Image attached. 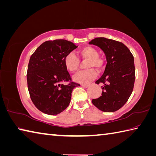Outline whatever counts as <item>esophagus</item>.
<instances>
[{
	"label": "esophagus",
	"instance_id": "esophagus-1",
	"mask_svg": "<svg viewBox=\"0 0 156 156\" xmlns=\"http://www.w3.org/2000/svg\"><path fill=\"white\" fill-rule=\"evenodd\" d=\"M82 87H83L84 88H87L89 87V84H82Z\"/></svg>",
	"mask_w": 156,
	"mask_h": 156
}]
</instances>
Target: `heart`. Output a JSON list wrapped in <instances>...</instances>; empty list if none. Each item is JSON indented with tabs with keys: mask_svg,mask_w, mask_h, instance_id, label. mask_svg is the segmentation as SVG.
Listing matches in <instances>:
<instances>
[{
	"mask_svg": "<svg viewBox=\"0 0 156 156\" xmlns=\"http://www.w3.org/2000/svg\"><path fill=\"white\" fill-rule=\"evenodd\" d=\"M79 55L83 59L89 60L87 63V68L89 69L76 73L73 76V80L77 83L88 84L94 80L98 75L95 69L90 68H95L100 72L104 67V61L99 57L98 50L90 46H87L80 49ZM64 65L69 72L73 73L78 70L80 61L74 53L70 52L65 57Z\"/></svg>",
	"mask_w": 156,
	"mask_h": 156,
	"instance_id": "1",
	"label": "heart"
}]
</instances>
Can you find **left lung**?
<instances>
[{"mask_svg": "<svg viewBox=\"0 0 156 156\" xmlns=\"http://www.w3.org/2000/svg\"><path fill=\"white\" fill-rule=\"evenodd\" d=\"M105 54L107 64L101 77L95 82L102 83V93L92 100L99 110L115 112L124 106L131 95L135 81L134 59L123 43L105 37H98L89 42Z\"/></svg>", "mask_w": 156, "mask_h": 156, "instance_id": "left-lung-1", "label": "left lung"}]
</instances>
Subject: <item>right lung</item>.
<instances>
[{"label": "right lung", "mask_w": 156, "mask_h": 156, "mask_svg": "<svg viewBox=\"0 0 156 156\" xmlns=\"http://www.w3.org/2000/svg\"><path fill=\"white\" fill-rule=\"evenodd\" d=\"M78 46L65 39L47 41L30 56L28 66L27 84L31 100L45 114L58 115L69 105L72 92L80 84L71 83L64 65L67 54Z\"/></svg>", "instance_id": "obj_1"}]
</instances>
